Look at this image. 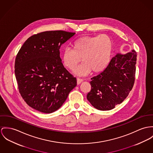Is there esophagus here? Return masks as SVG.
Instances as JSON below:
<instances>
[{
  "label": "esophagus",
  "mask_w": 153,
  "mask_h": 153,
  "mask_svg": "<svg viewBox=\"0 0 153 153\" xmlns=\"http://www.w3.org/2000/svg\"><path fill=\"white\" fill-rule=\"evenodd\" d=\"M82 81H83V80L82 79H80V78H77V84H80L81 82H82Z\"/></svg>",
  "instance_id": "obj_1"
}]
</instances>
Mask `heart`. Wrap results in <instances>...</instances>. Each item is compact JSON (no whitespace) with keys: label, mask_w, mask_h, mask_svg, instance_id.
<instances>
[{"label":"heart","mask_w":153,"mask_h":153,"mask_svg":"<svg viewBox=\"0 0 153 153\" xmlns=\"http://www.w3.org/2000/svg\"><path fill=\"white\" fill-rule=\"evenodd\" d=\"M112 42L106 35L85 36L73 44V49L66 48L62 52L64 66L73 71L82 59V64L76 70L79 75H86L91 71L98 73L108 66L112 55Z\"/></svg>","instance_id":"obj_1"}]
</instances>
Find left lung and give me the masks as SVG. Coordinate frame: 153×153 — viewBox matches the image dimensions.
I'll return each mask as SVG.
<instances>
[{
    "mask_svg": "<svg viewBox=\"0 0 153 153\" xmlns=\"http://www.w3.org/2000/svg\"><path fill=\"white\" fill-rule=\"evenodd\" d=\"M137 53L134 50L125 55L118 53L105 69L92 77L91 91L87 98L98 110H111L128 96L135 80Z\"/></svg>",
    "mask_w": 153,
    "mask_h": 153,
    "instance_id": "obj_1",
    "label": "left lung"
}]
</instances>
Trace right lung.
Returning a JSON list of instances; mask_svg holds the SVG:
<instances>
[{
    "instance_id": "1",
    "label": "right lung",
    "mask_w": 153,
    "mask_h": 153,
    "mask_svg": "<svg viewBox=\"0 0 153 153\" xmlns=\"http://www.w3.org/2000/svg\"><path fill=\"white\" fill-rule=\"evenodd\" d=\"M75 34L49 31L29 37L15 59L19 93L27 105L41 112L58 110L77 85L76 78L64 68L60 48Z\"/></svg>"
}]
</instances>
